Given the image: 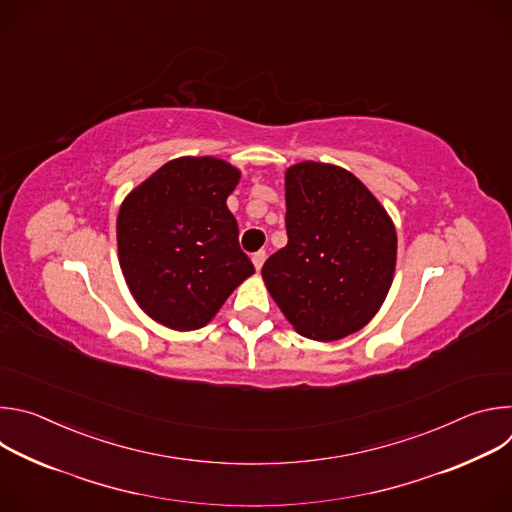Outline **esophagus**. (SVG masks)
<instances>
[{"mask_svg":"<svg viewBox=\"0 0 512 512\" xmlns=\"http://www.w3.org/2000/svg\"><path fill=\"white\" fill-rule=\"evenodd\" d=\"M265 257H267V253H265V251H257V253L251 257V259H253V265H255V269H257V271L263 267Z\"/></svg>","mask_w":512,"mask_h":512,"instance_id":"obj_1","label":"esophagus"}]
</instances>
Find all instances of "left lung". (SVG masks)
<instances>
[{"label":"left lung","instance_id":"1","mask_svg":"<svg viewBox=\"0 0 512 512\" xmlns=\"http://www.w3.org/2000/svg\"><path fill=\"white\" fill-rule=\"evenodd\" d=\"M287 245L261 275L298 334L338 340L383 306L397 261L395 225L354 174L320 162L285 172Z\"/></svg>","mask_w":512,"mask_h":512}]
</instances>
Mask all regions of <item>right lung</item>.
<instances>
[{
  "label": "right lung",
  "mask_w": 512,
  "mask_h": 512,
  "mask_svg": "<svg viewBox=\"0 0 512 512\" xmlns=\"http://www.w3.org/2000/svg\"><path fill=\"white\" fill-rule=\"evenodd\" d=\"M239 178L225 160L186 156L164 164L123 200L119 265L131 296L152 320L198 330L255 273L227 208Z\"/></svg>",
  "instance_id": "add662e5"
}]
</instances>
